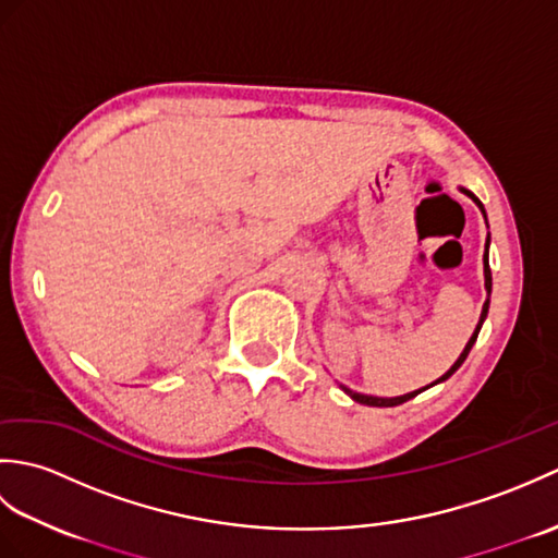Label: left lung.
Returning <instances> with one entry per match:
<instances>
[{
	"mask_svg": "<svg viewBox=\"0 0 558 558\" xmlns=\"http://www.w3.org/2000/svg\"><path fill=\"white\" fill-rule=\"evenodd\" d=\"M462 192H465L472 201H475V204H477V206L482 208V213H484V206L480 204V198H477L475 194H470L468 189H462ZM487 246H489V240H487ZM484 286H487V292H492V270H489V258H487V254H484ZM487 312H489V300L484 302V310H482V316H480V324H477V328H475V333H472L470 342L465 345V350H462V354L458 357V362H456L453 366H450V369H448L441 378H438V381H446V378H448L450 374H453V372H458V366H460L462 362H465L468 352L472 350V345H475L477 333H480V328H482V322H484V318H487ZM438 381H434V384H438ZM434 384H432V386H434ZM426 388H429V386H426ZM342 390H345V393H348L352 400L362 402V405H372V408H393V405H400V402H405V400H410V398H414V396H420L424 388H422V390H414V393H408V396H400V398H374V396H362V393H352V390H350V388H345V386H342Z\"/></svg>",
	"mask_w": 558,
	"mask_h": 558,
	"instance_id": "1",
	"label": "left lung"
}]
</instances>
